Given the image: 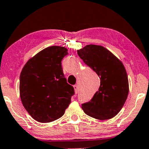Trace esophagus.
I'll return each mask as SVG.
<instances>
[{
  "instance_id": "1",
  "label": "esophagus",
  "mask_w": 149,
  "mask_h": 149,
  "mask_svg": "<svg viewBox=\"0 0 149 149\" xmlns=\"http://www.w3.org/2000/svg\"><path fill=\"white\" fill-rule=\"evenodd\" d=\"M73 88H74L75 93H76V94H78V91H79V88H78V85H73Z\"/></svg>"
}]
</instances>
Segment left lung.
<instances>
[{"mask_svg": "<svg viewBox=\"0 0 149 149\" xmlns=\"http://www.w3.org/2000/svg\"><path fill=\"white\" fill-rule=\"evenodd\" d=\"M77 53L100 78L99 90L90 102L82 104V109L94 118H112L121 110L129 93L128 78L123 64L101 45H88L77 50Z\"/></svg>", "mask_w": 149, "mask_h": 149, "instance_id": "8db88e82", "label": "left lung"}]
</instances>
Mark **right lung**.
<instances>
[{
	"mask_svg": "<svg viewBox=\"0 0 149 149\" xmlns=\"http://www.w3.org/2000/svg\"><path fill=\"white\" fill-rule=\"evenodd\" d=\"M68 49L50 46L26 63L20 73L19 94L22 104L38 122L49 123L64 114L74 89L68 84L61 60Z\"/></svg>",
	"mask_w": 149,
	"mask_h": 149,
	"instance_id": "right-lung-1",
	"label": "right lung"
}]
</instances>
